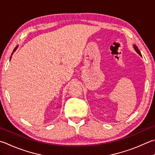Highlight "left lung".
Listing matches in <instances>:
<instances>
[{
	"instance_id": "left-lung-1",
	"label": "left lung",
	"mask_w": 155,
	"mask_h": 155,
	"mask_svg": "<svg viewBox=\"0 0 155 155\" xmlns=\"http://www.w3.org/2000/svg\"><path fill=\"white\" fill-rule=\"evenodd\" d=\"M133 47H134V49H135V51H136L137 53H138V54H139V55L142 57V54H141V53H140L139 49L137 48V47L136 45H134Z\"/></svg>"
}]
</instances>
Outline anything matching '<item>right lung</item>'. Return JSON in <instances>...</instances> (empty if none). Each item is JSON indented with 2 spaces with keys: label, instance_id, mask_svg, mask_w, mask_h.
<instances>
[{
  "label": "right lung",
  "instance_id": "right-lung-1",
  "mask_svg": "<svg viewBox=\"0 0 155 155\" xmlns=\"http://www.w3.org/2000/svg\"><path fill=\"white\" fill-rule=\"evenodd\" d=\"M18 46H16V47H15V48L13 49V53H12V54H11V56H12V55L13 54V53L15 51H16V49H18ZM11 58H10V60H11Z\"/></svg>",
  "mask_w": 155,
  "mask_h": 155
}]
</instances>
